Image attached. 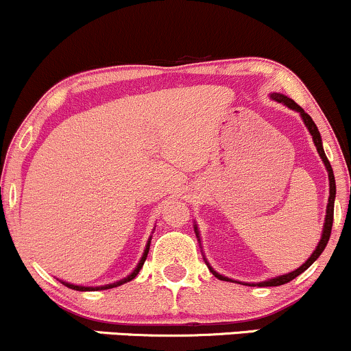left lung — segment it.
I'll return each mask as SVG.
<instances>
[{
	"label": "left lung",
	"mask_w": 351,
	"mask_h": 351,
	"mask_svg": "<svg viewBox=\"0 0 351 351\" xmlns=\"http://www.w3.org/2000/svg\"><path fill=\"white\" fill-rule=\"evenodd\" d=\"M271 97H272L274 100H277V102L284 104V106H287L289 108H292V110L299 112V114H300L302 120H304V123H305V127L308 128L310 135H312L313 143H315L318 155H320L322 162H324L325 168H327V171H328L330 196H328V204H327V215H325L324 231H322V239H320V243H318V245L315 247V251L312 252V256H310L308 259L305 261V263L302 264L299 269H295V271H292V272H289V274H284V276H279V277H274V279H269V280H264V282H257V284H249V285H259V287H277V285L287 284V282H291V280L295 279L297 276H300L302 272L307 271L310 265L315 263V261L318 259V256H320V254L324 252V249L327 247V243H328V239H330V232H332V224H333V204H335V195H337L335 176H333L332 165H330L327 155H325L324 145H322L320 132H318L317 125L313 123L312 117H310V115L307 114V112H305L304 108H302L300 106H297V104L293 102L292 99L285 97V95H282V94H271ZM195 232H196V237H198V239H199V232H198V228H196V224H195ZM206 264H208V263H206ZM208 267H209V271L213 272V276L217 277V279H221V280H231V279H228V277H224V276H221V274H217L216 271H213V267H211V265H209V264H208Z\"/></svg>",
	"instance_id": "8db88e82"
}]
</instances>
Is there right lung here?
<instances>
[{
  "mask_svg": "<svg viewBox=\"0 0 351 351\" xmlns=\"http://www.w3.org/2000/svg\"><path fill=\"white\" fill-rule=\"evenodd\" d=\"M150 241H152V237H150V239H148V243H147V247H145V252H143L142 259H140V263H138V265H136V267H135V271L132 272L130 276H127V277H125V279H122V280H119V282H114V284H107V285H102V287H84V285H74V284H69V282H62V284H64V285H67V287H69V289H74V291H80V292H86V291H106V289H114V287H119V285L125 284V282H128V280L135 279V277H136V274H138V272H140V269L143 267V264H145V259H147V256H148V251H150Z\"/></svg>",
  "mask_w": 351,
  "mask_h": 351,
  "instance_id": "right-lung-1",
  "label": "right lung"
}]
</instances>
